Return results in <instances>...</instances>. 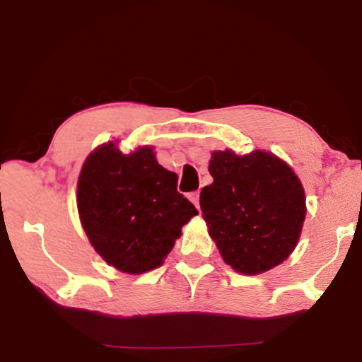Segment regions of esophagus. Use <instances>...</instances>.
I'll use <instances>...</instances> for the list:
<instances>
[{
	"label": "esophagus",
	"instance_id": "obj_1",
	"mask_svg": "<svg viewBox=\"0 0 362 362\" xmlns=\"http://www.w3.org/2000/svg\"><path fill=\"white\" fill-rule=\"evenodd\" d=\"M189 199H191L192 204H194V206L197 207V209H199V191L191 192V194H189Z\"/></svg>",
	"mask_w": 362,
	"mask_h": 362
}]
</instances>
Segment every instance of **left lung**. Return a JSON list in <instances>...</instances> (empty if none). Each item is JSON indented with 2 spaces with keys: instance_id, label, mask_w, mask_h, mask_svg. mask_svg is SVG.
<instances>
[{
  "instance_id": "obj_1",
  "label": "left lung",
  "mask_w": 362,
  "mask_h": 362,
  "mask_svg": "<svg viewBox=\"0 0 362 362\" xmlns=\"http://www.w3.org/2000/svg\"><path fill=\"white\" fill-rule=\"evenodd\" d=\"M212 185L199 196L209 235L239 274L274 269L298 244L306 206L293 170L269 151H212Z\"/></svg>"
}]
</instances>
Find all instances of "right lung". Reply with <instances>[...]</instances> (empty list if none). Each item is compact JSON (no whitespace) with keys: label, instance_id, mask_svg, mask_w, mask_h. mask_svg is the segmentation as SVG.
Masks as SVG:
<instances>
[{"label":"right lung","instance_id":"obj_1","mask_svg":"<svg viewBox=\"0 0 362 362\" xmlns=\"http://www.w3.org/2000/svg\"><path fill=\"white\" fill-rule=\"evenodd\" d=\"M177 175L158 165L151 146L123 155L113 141L93 150L77 182L83 230L103 260L138 275L170 254L197 209L177 192Z\"/></svg>","mask_w":362,"mask_h":362}]
</instances>
